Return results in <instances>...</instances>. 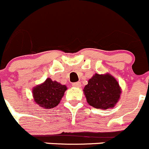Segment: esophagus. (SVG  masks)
I'll list each match as a JSON object with an SVG mask.
<instances>
[{
    "label": "esophagus",
    "instance_id": "obj_1",
    "mask_svg": "<svg viewBox=\"0 0 149 149\" xmlns=\"http://www.w3.org/2000/svg\"><path fill=\"white\" fill-rule=\"evenodd\" d=\"M72 86L75 87V88H80L81 87V82H74L72 84Z\"/></svg>",
    "mask_w": 149,
    "mask_h": 149
}]
</instances>
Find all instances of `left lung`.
<instances>
[{"label":"left lung","mask_w":149,"mask_h":149,"mask_svg":"<svg viewBox=\"0 0 149 149\" xmlns=\"http://www.w3.org/2000/svg\"><path fill=\"white\" fill-rule=\"evenodd\" d=\"M83 91L88 104L101 109L114 107L122 93L118 82L110 74H95L88 80Z\"/></svg>","instance_id":"left-lung-1"}]
</instances>
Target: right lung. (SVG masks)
I'll return each mask as SVG.
<instances>
[{
	"mask_svg": "<svg viewBox=\"0 0 149 149\" xmlns=\"http://www.w3.org/2000/svg\"><path fill=\"white\" fill-rule=\"evenodd\" d=\"M67 89L66 85L47 78L43 83L32 89L34 101L42 108H54L59 104Z\"/></svg>",
	"mask_w": 149,
	"mask_h": 149,
	"instance_id": "1",
	"label": "right lung"
}]
</instances>
